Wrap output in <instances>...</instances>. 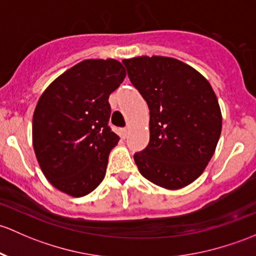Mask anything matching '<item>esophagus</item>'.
Here are the masks:
<instances>
[{"instance_id":"obj_1","label":"esophagus","mask_w":256,"mask_h":256,"mask_svg":"<svg viewBox=\"0 0 256 256\" xmlns=\"http://www.w3.org/2000/svg\"><path fill=\"white\" fill-rule=\"evenodd\" d=\"M120 134H121V136H122V138H126V136H128V128H121Z\"/></svg>"}]
</instances>
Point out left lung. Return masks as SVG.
<instances>
[{
	"label": "left lung",
	"mask_w": 256,
	"mask_h": 256,
	"mask_svg": "<svg viewBox=\"0 0 256 256\" xmlns=\"http://www.w3.org/2000/svg\"><path fill=\"white\" fill-rule=\"evenodd\" d=\"M150 109V144L134 156L140 173L176 190L198 179L214 156L222 130L218 100L205 77L164 56L122 60Z\"/></svg>",
	"instance_id": "obj_1"
}]
</instances>
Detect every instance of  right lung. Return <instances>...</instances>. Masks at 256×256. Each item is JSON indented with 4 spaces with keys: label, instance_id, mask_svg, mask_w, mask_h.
<instances>
[{
    "label": "right lung",
    "instance_id": "right-lung-1",
    "mask_svg": "<svg viewBox=\"0 0 256 256\" xmlns=\"http://www.w3.org/2000/svg\"><path fill=\"white\" fill-rule=\"evenodd\" d=\"M125 76L116 60H84L40 96L33 116L34 152L60 192L80 198L103 182L110 150L119 142L109 126V96Z\"/></svg>",
    "mask_w": 256,
    "mask_h": 256
}]
</instances>
